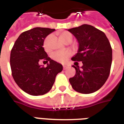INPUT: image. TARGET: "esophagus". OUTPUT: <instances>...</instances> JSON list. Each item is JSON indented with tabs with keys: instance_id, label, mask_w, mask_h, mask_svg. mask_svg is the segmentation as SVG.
Instances as JSON below:
<instances>
[{
	"instance_id": "34e87169",
	"label": "esophagus",
	"mask_w": 124,
	"mask_h": 124,
	"mask_svg": "<svg viewBox=\"0 0 124 124\" xmlns=\"http://www.w3.org/2000/svg\"><path fill=\"white\" fill-rule=\"evenodd\" d=\"M69 67H70V66L68 65V64H63V68H64V70H66Z\"/></svg>"
}]
</instances>
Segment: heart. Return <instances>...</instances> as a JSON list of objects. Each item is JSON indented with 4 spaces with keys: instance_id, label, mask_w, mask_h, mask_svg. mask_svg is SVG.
I'll use <instances>...</instances> for the list:
<instances>
[{
    "instance_id": "b5f03b06",
    "label": "heart",
    "mask_w": 124,
    "mask_h": 124,
    "mask_svg": "<svg viewBox=\"0 0 124 124\" xmlns=\"http://www.w3.org/2000/svg\"><path fill=\"white\" fill-rule=\"evenodd\" d=\"M60 39L62 42H64L65 40L69 38H72V35L68 31H64L62 33L60 34L59 35ZM50 40V37L49 36L45 39L44 42V49L46 51L49 50V42ZM70 55V52L69 51H58V52L54 53L53 54V58L54 60H56L58 62H64L66 60L68 57Z\"/></svg>"
}]
</instances>
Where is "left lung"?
Returning a JSON list of instances; mask_svg holds the SVG:
<instances>
[{
	"instance_id": "obj_1",
	"label": "left lung",
	"mask_w": 124,
	"mask_h": 124,
	"mask_svg": "<svg viewBox=\"0 0 124 124\" xmlns=\"http://www.w3.org/2000/svg\"><path fill=\"white\" fill-rule=\"evenodd\" d=\"M78 42L73 61L82 62V66H72L75 75L70 82L74 90L83 94L98 91L109 77L112 63V49L104 32L94 26L83 24L68 30ZM76 63V62H75Z\"/></svg>"
}]
</instances>
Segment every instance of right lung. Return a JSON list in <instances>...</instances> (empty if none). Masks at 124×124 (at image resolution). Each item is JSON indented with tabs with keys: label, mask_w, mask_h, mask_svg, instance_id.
Here are the masks:
<instances>
[{
	"label": "right lung",
	"mask_w": 124,
	"mask_h": 124,
	"mask_svg": "<svg viewBox=\"0 0 124 124\" xmlns=\"http://www.w3.org/2000/svg\"><path fill=\"white\" fill-rule=\"evenodd\" d=\"M54 29L35 28L23 32L16 39L10 54V66L15 82L24 92L42 95L52 88L56 76L63 70L62 64L51 60L43 47L47 36ZM49 62L47 67L39 64Z\"/></svg>",
	"instance_id": "obj_1"
}]
</instances>
